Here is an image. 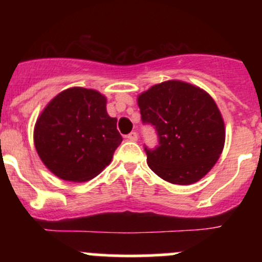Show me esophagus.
Masks as SVG:
<instances>
[{
	"label": "esophagus",
	"mask_w": 262,
	"mask_h": 262,
	"mask_svg": "<svg viewBox=\"0 0 262 262\" xmlns=\"http://www.w3.org/2000/svg\"><path fill=\"white\" fill-rule=\"evenodd\" d=\"M126 138L130 142H137L138 141V134H137L136 132H132V133H129L128 136H126Z\"/></svg>",
	"instance_id": "esophagus-1"
}]
</instances>
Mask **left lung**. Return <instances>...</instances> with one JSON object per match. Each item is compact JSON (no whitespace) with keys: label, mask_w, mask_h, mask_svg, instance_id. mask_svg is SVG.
Instances as JSON below:
<instances>
[{"label":"left lung","mask_w":262,"mask_h":262,"mask_svg":"<svg viewBox=\"0 0 262 262\" xmlns=\"http://www.w3.org/2000/svg\"><path fill=\"white\" fill-rule=\"evenodd\" d=\"M142 121L157 130L158 146L147 163L163 180L190 185L204 178L224 147L221 112L208 92L182 81L155 84L138 96Z\"/></svg>","instance_id":"8db88e82"}]
</instances>
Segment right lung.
Segmentation results:
<instances>
[{"mask_svg": "<svg viewBox=\"0 0 262 262\" xmlns=\"http://www.w3.org/2000/svg\"><path fill=\"white\" fill-rule=\"evenodd\" d=\"M123 138L106 97L95 90L72 87L44 107L34 128V144L49 171L62 180L83 182L99 175Z\"/></svg>", "mask_w": 262, "mask_h": 262, "instance_id": "add662e5", "label": "right lung"}]
</instances>
